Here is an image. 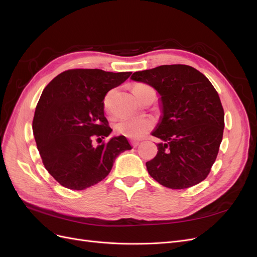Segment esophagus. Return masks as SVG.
Wrapping results in <instances>:
<instances>
[{
	"instance_id": "1",
	"label": "esophagus",
	"mask_w": 257,
	"mask_h": 257,
	"mask_svg": "<svg viewBox=\"0 0 257 257\" xmlns=\"http://www.w3.org/2000/svg\"><path fill=\"white\" fill-rule=\"evenodd\" d=\"M131 145L135 148V147H137V146L139 145V142H136V141H131Z\"/></svg>"
}]
</instances>
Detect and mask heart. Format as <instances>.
Masks as SVG:
<instances>
[{
    "mask_svg": "<svg viewBox=\"0 0 257 257\" xmlns=\"http://www.w3.org/2000/svg\"><path fill=\"white\" fill-rule=\"evenodd\" d=\"M150 88L147 84H136L133 91L134 94L141 90ZM104 108L107 112H110L109 107V96L104 99ZM153 127V121L148 118H142V116H135V118H124L115 123L114 130L119 135L127 137L131 139H138L144 137L148 132Z\"/></svg>",
    "mask_w": 257,
    "mask_h": 257,
    "instance_id": "heart-1",
    "label": "heart"
}]
</instances>
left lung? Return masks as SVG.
Listing matches in <instances>:
<instances>
[{
	"label": "left lung",
	"instance_id": "8db88e82",
	"mask_svg": "<svg viewBox=\"0 0 257 257\" xmlns=\"http://www.w3.org/2000/svg\"><path fill=\"white\" fill-rule=\"evenodd\" d=\"M133 80L161 94L163 116L152 135L162 139L158 154L146 163L148 173L169 189H188L207 178L219 153L224 109L207 77L184 64L136 72Z\"/></svg>",
	"mask_w": 257,
	"mask_h": 257
}]
</instances>
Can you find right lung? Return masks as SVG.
<instances>
[{
    "instance_id": "1",
    "label": "right lung",
    "mask_w": 257,
    "mask_h": 257,
    "mask_svg": "<svg viewBox=\"0 0 257 257\" xmlns=\"http://www.w3.org/2000/svg\"><path fill=\"white\" fill-rule=\"evenodd\" d=\"M131 72L74 68L47 84L36 105L32 123L45 168L64 188L81 191L105 179L115 158L131 150L124 136L94 147L93 139L111 133L104 115V98Z\"/></svg>"
}]
</instances>
